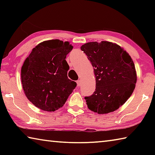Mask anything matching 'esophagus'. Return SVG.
<instances>
[{
    "label": "esophagus",
    "mask_w": 155,
    "mask_h": 155,
    "mask_svg": "<svg viewBox=\"0 0 155 155\" xmlns=\"http://www.w3.org/2000/svg\"><path fill=\"white\" fill-rule=\"evenodd\" d=\"M77 85L78 86H80V85H81V80L77 81Z\"/></svg>",
    "instance_id": "1"
}]
</instances>
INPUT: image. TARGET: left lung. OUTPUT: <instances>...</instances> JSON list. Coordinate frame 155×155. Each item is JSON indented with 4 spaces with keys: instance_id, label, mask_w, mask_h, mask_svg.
Wrapping results in <instances>:
<instances>
[{
    "instance_id": "1",
    "label": "left lung",
    "mask_w": 155,
    "mask_h": 155,
    "mask_svg": "<svg viewBox=\"0 0 155 155\" xmlns=\"http://www.w3.org/2000/svg\"><path fill=\"white\" fill-rule=\"evenodd\" d=\"M94 68L96 90L85 97L89 109L98 114L119 109L135 87L137 74L133 59L127 51L110 41H92L81 47Z\"/></svg>"
}]
</instances>
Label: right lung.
Instances as JSON below:
<instances>
[{"label":"right lung","mask_w":155,"mask_h":155,"mask_svg":"<svg viewBox=\"0 0 155 155\" xmlns=\"http://www.w3.org/2000/svg\"><path fill=\"white\" fill-rule=\"evenodd\" d=\"M73 46L59 40L44 41L33 48L21 69L25 94L38 108L54 111L64 105L77 86L68 78L66 55Z\"/></svg>","instance_id":"right-lung-1"}]
</instances>
